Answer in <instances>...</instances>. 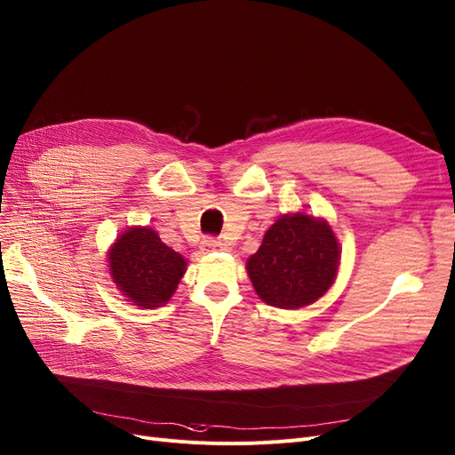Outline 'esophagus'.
<instances>
[{
  "label": "esophagus",
  "mask_w": 455,
  "mask_h": 455,
  "mask_svg": "<svg viewBox=\"0 0 455 455\" xmlns=\"http://www.w3.org/2000/svg\"><path fill=\"white\" fill-rule=\"evenodd\" d=\"M201 249L204 252H212V251H223L225 249V243L220 240V238H213V235H208V238L203 240L201 243Z\"/></svg>",
  "instance_id": "esophagus-1"
}]
</instances>
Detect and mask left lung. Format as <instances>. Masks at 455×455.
Returning <instances> with one entry per match:
<instances>
[{"instance_id":"8db88e82","label":"left lung","mask_w":455,"mask_h":455,"mask_svg":"<svg viewBox=\"0 0 455 455\" xmlns=\"http://www.w3.org/2000/svg\"><path fill=\"white\" fill-rule=\"evenodd\" d=\"M337 269L339 242L331 227L305 213L281 217L247 260L256 293L279 308H299L322 298Z\"/></svg>"}]
</instances>
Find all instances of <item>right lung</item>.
<instances>
[{"instance_id": "right-lung-1", "label": "right lung", "mask_w": 455, "mask_h": 455, "mask_svg": "<svg viewBox=\"0 0 455 455\" xmlns=\"http://www.w3.org/2000/svg\"><path fill=\"white\" fill-rule=\"evenodd\" d=\"M109 267L123 295L137 307L154 308L171 299L186 271V260L152 228L135 227L111 247Z\"/></svg>"}]
</instances>
